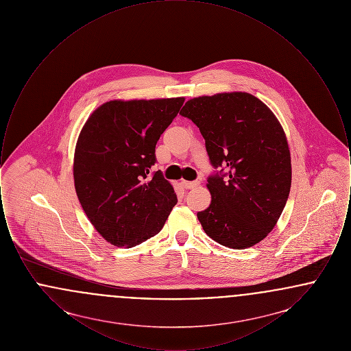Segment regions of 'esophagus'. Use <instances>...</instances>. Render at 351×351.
Wrapping results in <instances>:
<instances>
[{
	"label": "esophagus",
	"instance_id": "1",
	"mask_svg": "<svg viewBox=\"0 0 351 351\" xmlns=\"http://www.w3.org/2000/svg\"><path fill=\"white\" fill-rule=\"evenodd\" d=\"M183 184L184 188H186V189H193V188H196V186H199L200 185V182L199 180H195V182H182Z\"/></svg>",
	"mask_w": 351,
	"mask_h": 351
}]
</instances>
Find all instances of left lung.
I'll return each instance as SVG.
<instances>
[{"label": "left lung", "mask_w": 351, "mask_h": 351, "mask_svg": "<svg viewBox=\"0 0 351 351\" xmlns=\"http://www.w3.org/2000/svg\"><path fill=\"white\" fill-rule=\"evenodd\" d=\"M199 129L215 168L209 208L197 213L204 232L230 249H247L274 229L291 189V155L283 129L250 93L186 101L180 112Z\"/></svg>", "instance_id": "1"}]
</instances>
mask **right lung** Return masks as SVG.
<instances>
[{"instance_id":"1","label":"right lung","mask_w":351,"mask_h":351,"mask_svg":"<svg viewBox=\"0 0 351 351\" xmlns=\"http://www.w3.org/2000/svg\"><path fill=\"white\" fill-rule=\"evenodd\" d=\"M183 97L109 101L77 139L75 188L95 229L112 245L133 247L159 233L178 197L156 163L155 146Z\"/></svg>"}]
</instances>
